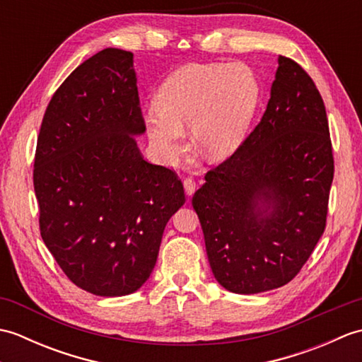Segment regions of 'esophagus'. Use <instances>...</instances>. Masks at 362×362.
I'll list each match as a JSON object with an SVG mask.
<instances>
[{
	"mask_svg": "<svg viewBox=\"0 0 362 362\" xmlns=\"http://www.w3.org/2000/svg\"><path fill=\"white\" fill-rule=\"evenodd\" d=\"M183 188H185V193L187 196H193V193L196 191V182L191 179V177H188V179L183 180Z\"/></svg>",
	"mask_w": 362,
	"mask_h": 362,
	"instance_id": "obj_1",
	"label": "esophagus"
}]
</instances>
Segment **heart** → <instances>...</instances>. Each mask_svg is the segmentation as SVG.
Returning a JSON list of instances; mask_svg holds the SVG:
<instances>
[{"label": "heart", "mask_w": 362, "mask_h": 362, "mask_svg": "<svg viewBox=\"0 0 362 362\" xmlns=\"http://www.w3.org/2000/svg\"><path fill=\"white\" fill-rule=\"evenodd\" d=\"M259 99V86L241 64H191L168 76L144 113L146 134L165 163L187 151L183 129H191L197 151L219 160L232 153L247 132Z\"/></svg>", "instance_id": "obj_1"}]
</instances>
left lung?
<instances>
[{"label":"left lung","mask_w":362,"mask_h":362,"mask_svg":"<svg viewBox=\"0 0 362 362\" xmlns=\"http://www.w3.org/2000/svg\"><path fill=\"white\" fill-rule=\"evenodd\" d=\"M333 174L319 90L280 56L263 118L193 196L221 286L258 294L294 279L325 230Z\"/></svg>","instance_id":"8db88e82"}]
</instances>
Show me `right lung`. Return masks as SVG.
<instances>
[{"label": "right lung", "mask_w": 362, "mask_h": 362, "mask_svg": "<svg viewBox=\"0 0 362 362\" xmlns=\"http://www.w3.org/2000/svg\"><path fill=\"white\" fill-rule=\"evenodd\" d=\"M134 54L105 48L46 107L34 161L40 235L76 286L132 294L149 279L165 227L185 204L174 171L146 161Z\"/></svg>", "instance_id": "1"}]
</instances>
